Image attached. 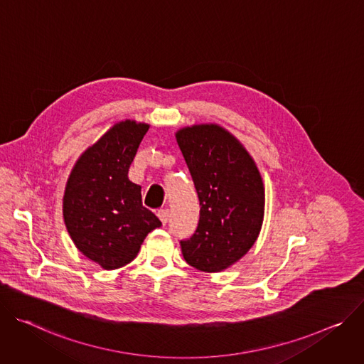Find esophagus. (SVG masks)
Instances as JSON below:
<instances>
[{
  "mask_svg": "<svg viewBox=\"0 0 364 364\" xmlns=\"http://www.w3.org/2000/svg\"><path fill=\"white\" fill-rule=\"evenodd\" d=\"M157 217L160 218L161 224L166 225V224H168V221H169L171 213H169V210H159V211H157Z\"/></svg>",
  "mask_w": 364,
  "mask_h": 364,
  "instance_id": "34e87169",
  "label": "esophagus"
}]
</instances>
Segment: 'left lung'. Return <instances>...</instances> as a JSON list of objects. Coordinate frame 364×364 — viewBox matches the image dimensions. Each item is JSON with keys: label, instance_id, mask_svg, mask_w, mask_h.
<instances>
[{"label": "left lung", "instance_id": "left-lung-1", "mask_svg": "<svg viewBox=\"0 0 364 364\" xmlns=\"http://www.w3.org/2000/svg\"><path fill=\"white\" fill-rule=\"evenodd\" d=\"M176 141L199 199L195 232L181 240L183 259L203 272H221L243 257L259 237L264 188L253 159L215 124L185 127Z\"/></svg>", "mask_w": 364, "mask_h": 364}]
</instances>
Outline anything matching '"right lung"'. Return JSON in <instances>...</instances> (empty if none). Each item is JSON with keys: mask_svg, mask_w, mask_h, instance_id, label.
Segmentation results:
<instances>
[{"mask_svg": "<svg viewBox=\"0 0 364 364\" xmlns=\"http://www.w3.org/2000/svg\"><path fill=\"white\" fill-rule=\"evenodd\" d=\"M147 130L132 119L115 124L79 157L66 183L68 232L79 252L107 270L133 262L146 235L161 225L127 176Z\"/></svg>", "mask_w": 364, "mask_h": 364, "instance_id": "1", "label": "right lung"}]
</instances>
